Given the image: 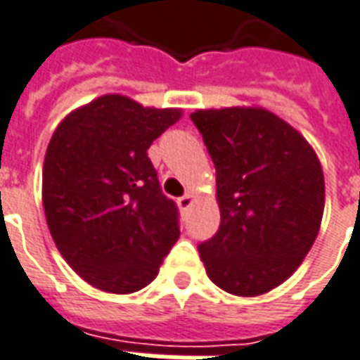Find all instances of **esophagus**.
<instances>
[{"instance_id": "1", "label": "esophagus", "mask_w": 360, "mask_h": 360, "mask_svg": "<svg viewBox=\"0 0 360 360\" xmlns=\"http://www.w3.org/2000/svg\"><path fill=\"white\" fill-rule=\"evenodd\" d=\"M193 203V195L192 193H186L182 198H178V207L182 209V211H188V209L192 207Z\"/></svg>"}]
</instances>
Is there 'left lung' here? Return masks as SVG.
Segmentation results:
<instances>
[{
	"label": "left lung",
	"mask_w": 360,
	"mask_h": 360,
	"mask_svg": "<svg viewBox=\"0 0 360 360\" xmlns=\"http://www.w3.org/2000/svg\"><path fill=\"white\" fill-rule=\"evenodd\" d=\"M190 118L217 168L221 225L198 246L209 279L236 297L269 292L297 271L320 231L326 186L318 155L259 106Z\"/></svg>",
	"instance_id": "obj_1"
}]
</instances>
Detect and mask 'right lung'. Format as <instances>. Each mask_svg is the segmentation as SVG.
<instances>
[{"label":"right lung","mask_w":360,"mask_h":360,"mask_svg":"<svg viewBox=\"0 0 360 360\" xmlns=\"http://www.w3.org/2000/svg\"><path fill=\"white\" fill-rule=\"evenodd\" d=\"M182 118L103 94L68 114L48 143L42 205L56 246L94 289L129 295L157 277L180 236L147 149Z\"/></svg>","instance_id":"right-lung-1"}]
</instances>
